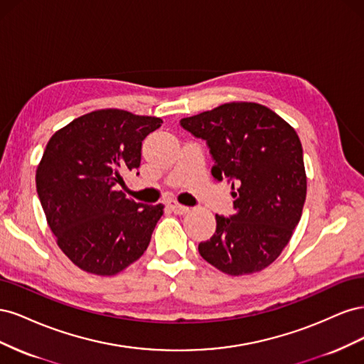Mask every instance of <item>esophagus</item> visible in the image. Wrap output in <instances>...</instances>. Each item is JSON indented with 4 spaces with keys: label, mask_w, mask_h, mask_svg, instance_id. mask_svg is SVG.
Here are the masks:
<instances>
[{
    "label": "esophagus",
    "mask_w": 364,
    "mask_h": 364,
    "mask_svg": "<svg viewBox=\"0 0 364 364\" xmlns=\"http://www.w3.org/2000/svg\"><path fill=\"white\" fill-rule=\"evenodd\" d=\"M167 206L171 209V211H173L174 214H185V213L190 211L188 206H183V205L178 203L176 200H168V202H167Z\"/></svg>",
    "instance_id": "34e87169"
}]
</instances>
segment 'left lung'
Here are the masks:
<instances>
[{"instance_id":"left-lung-1","label":"left lung","mask_w":364,"mask_h":364,"mask_svg":"<svg viewBox=\"0 0 364 364\" xmlns=\"http://www.w3.org/2000/svg\"><path fill=\"white\" fill-rule=\"evenodd\" d=\"M181 126L206 141L213 176L234 190V214L215 215V234L199 245L202 258L230 277L266 269L289 245L305 203L296 130L269 107L247 102L182 118Z\"/></svg>"}]
</instances>
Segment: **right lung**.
Instances as JSON below:
<instances>
[{"label":"right lung","instance_id":"1","mask_svg":"<svg viewBox=\"0 0 364 364\" xmlns=\"http://www.w3.org/2000/svg\"><path fill=\"white\" fill-rule=\"evenodd\" d=\"M161 124L156 117L102 109L50 138L36 190L58 246L79 269L112 277L149 247L164 205L129 200L117 186L138 170L142 141Z\"/></svg>","mask_w":364,"mask_h":364}]
</instances>
